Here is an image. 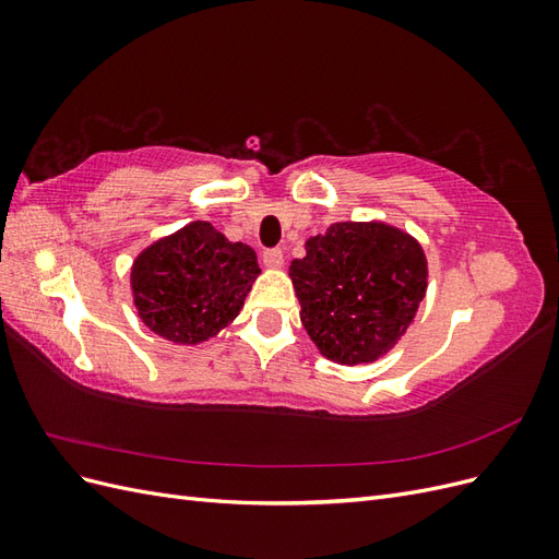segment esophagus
Returning a JSON list of instances; mask_svg holds the SVG:
<instances>
[{
	"label": "esophagus",
	"mask_w": 559,
	"mask_h": 559,
	"mask_svg": "<svg viewBox=\"0 0 559 559\" xmlns=\"http://www.w3.org/2000/svg\"><path fill=\"white\" fill-rule=\"evenodd\" d=\"M261 259L267 267H280L284 263V253H282V249H265Z\"/></svg>",
	"instance_id": "1"
}]
</instances>
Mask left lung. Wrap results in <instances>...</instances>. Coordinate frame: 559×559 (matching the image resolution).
Returning a JSON list of instances; mask_svg holds the SVG:
<instances>
[{"label":"left lung","instance_id":"1","mask_svg":"<svg viewBox=\"0 0 559 559\" xmlns=\"http://www.w3.org/2000/svg\"><path fill=\"white\" fill-rule=\"evenodd\" d=\"M289 265L300 321L337 364H370L396 345L427 292V259L386 224H333Z\"/></svg>","mask_w":559,"mask_h":559}]
</instances>
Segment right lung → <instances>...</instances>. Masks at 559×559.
Returning <instances> with one entry per match:
<instances>
[{
  "instance_id": "add662e5",
  "label": "right lung",
  "mask_w": 559,
  "mask_h": 559,
  "mask_svg": "<svg viewBox=\"0 0 559 559\" xmlns=\"http://www.w3.org/2000/svg\"><path fill=\"white\" fill-rule=\"evenodd\" d=\"M259 273L251 247L193 222L144 249L130 280L144 324L167 341L195 345L240 314Z\"/></svg>"
}]
</instances>
